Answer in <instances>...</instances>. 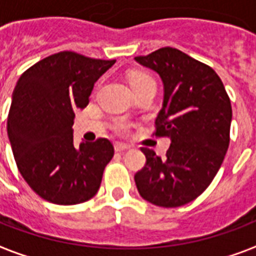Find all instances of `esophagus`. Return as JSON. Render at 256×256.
<instances>
[{"mask_svg":"<svg viewBox=\"0 0 256 256\" xmlns=\"http://www.w3.org/2000/svg\"><path fill=\"white\" fill-rule=\"evenodd\" d=\"M128 149H130V146L126 145V144H115V152L123 153L126 152V150H128Z\"/></svg>","mask_w":256,"mask_h":256,"instance_id":"34e87169","label":"esophagus"}]
</instances>
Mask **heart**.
I'll return each instance as SVG.
<instances>
[{"mask_svg": "<svg viewBox=\"0 0 256 256\" xmlns=\"http://www.w3.org/2000/svg\"><path fill=\"white\" fill-rule=\"evenodd\" d=\"M148 80H152V77L149 74H146V73H142V72H133L132 74L128 76V82H130V86H132V88ZM115 130H116V133L119 134H126L128 130V124L126 122H123V120H119V122H116V124H115Z\"/></svg>", "mask_w": 256, "mask_h": 256, "instance_id": "1", "label": "heart"}]
</instances>
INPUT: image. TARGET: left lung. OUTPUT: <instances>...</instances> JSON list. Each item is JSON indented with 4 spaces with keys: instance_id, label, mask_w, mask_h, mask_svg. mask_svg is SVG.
Instances as JSON below:
<instances>
[{
    "instance_id": "8db88e82",
    "label": "left lung",
    "mask_w": 256,
    "mask_h": 256,
    "mask_svg": "<svg viewBox=\"0 0 256 256\" xmlns=\"http://www.w3.org/2000/svg\"><path fill=\"white\" fill-rule=\"evenodd\" d=\"M134 60L162 78L164 100L154 136L171 138L164 158L141 148L146 162L134 176L138 192L156 206L186 205L208 188L224 162L230 100L214 70L178 48L162 47Z\"/></svg>"
}]
</instances>
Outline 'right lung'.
Returning a JSON list of instances; mask_svg holds the SVG:
<instances>
[{"label": "right lung", "mask_w": 256, "mask_h": 256, "mask_svg": "<svg viewBox=\"0 0 256 256\" xmlns=\"http://www.w3.org/2000/svg\"><path fill=\"white\" fill-rule=\"evenodd\" d=\"M114 64L60 51L36 62L17 81L8 137L24 180L51 204H82L99 190L112 144L99 138L76 148L72 126L76 110L88 106L94 82Z\"/></svg>", "instance_id": "add662e5"}]
</instances>
